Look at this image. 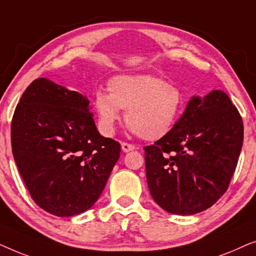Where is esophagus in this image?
Wrapping results in <instances>:
<instances>
[{"label":"esophagus","instance_id":"esophagus-1","mask_svg":"<svg viewBox=\"0 0 256 256\" xmlns=\"http://www.w3.org/2000/svg\"><path fill=\"white\" fill-rule=\"evenodd\" d=\"M121 148L124 150V152H132V150L135 149V146L132 144V143H127V142H122L121 143Z\"/></svg>","mask_w":256,"mask_h":256}]
</instances>
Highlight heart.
<instances>
[{
	"label": "heart",
	"instance_id": "heart-1",
	"mask_svg": "<svg viewBox=\"0 0 256 256\" xmlns=\"http://www.w3.org/2000/svg\"><path fill=\"white\" fill-rule=\"evenodd\" d=\"M108 93L96 92L93 106L101 132L112 135L126 110L129 129L146 141L163 138L174 128L184 110V96L174 84L152 74L116 76Z\"/></svg>",
	"mask_w": 256,
	"mask_h": 256
}]
</instances>
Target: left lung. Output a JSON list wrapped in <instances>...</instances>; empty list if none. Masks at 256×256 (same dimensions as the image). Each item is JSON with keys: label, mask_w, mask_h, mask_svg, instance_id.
Wrapping results in <instances>:
<instances>
[{"label": "left lung", "mask_w": 256, "mask_h": 256, "mask_svg": "<svg viewBox=\"0 0 256 256\" xmlns=\"http://www.w3.org/2000/svg\"><path fill=\"white\" fill-rule=\"evenodd\" d=\"M242 142V118L225 92L194 96L172 130L143 148L154 200L172 214L211 208L228 188Z\"/></svg>", "instance_id": "1"}]
</instances>
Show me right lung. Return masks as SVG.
<instances>
[{
	"mask_svg": "<svg viewBox=\"0 0 256 256\" xmlns=\"http://www.w3.org/2000/svg\"><path fill=\"white\" fill-rule=\"evenodd\" d=\"M88 104L82 94L38 78L14 113V160L31 198L54 216L92 208L120 157V143L99 134Z\"/></svg>",
	"mask_w": 256,
	"mask_h": 256,
	"instance_id": "1",
	"label": "right lung"
}]
</instances>
